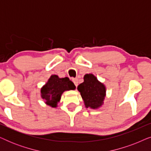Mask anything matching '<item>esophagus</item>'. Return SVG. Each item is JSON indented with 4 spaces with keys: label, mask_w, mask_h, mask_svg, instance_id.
I'll list each match as a JSON object with an SVG mask.
<instances>
[{
    "label": "esophagus",
    "mask_w": 151,
    "mask_h": 151,
    "mask_svg": "<svg viewBox=\"0 0 151 151\" xmlns=\"http://www.w3.org/2000/svg\"><path fill=\"white\" fill-rule=\"evenodd\" d=\"M72 81H73V82L74 83V84L76 85V86H78V78H72Z\"/></svg>",
    "instance_id": "esophagus-1"
}]
</instances>
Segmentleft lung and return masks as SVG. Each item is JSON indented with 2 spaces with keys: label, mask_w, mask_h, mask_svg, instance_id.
<instances>
[{
  "label": "left lung",
  "mask_w": 151,
  "mask_h": 151,
  "mask_svg": "<svg viewBox=\"0 0 151 151\" xmlns=\"http://www.w3.org/2000/svg\"><path fill=\"white\" fill-rule=\"evenodd\" d=\"M78 89L86 108L97 109L102 105L106 88L93 74H86L84 76V82L78 85Z\"/></svg>",
  "instance_id": "obj_1"
}]
</instances>
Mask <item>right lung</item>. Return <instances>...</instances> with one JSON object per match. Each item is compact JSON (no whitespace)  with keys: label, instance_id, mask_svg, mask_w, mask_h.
Instances as JSON below:
<instances>
[{"label":"right lung","instance_id":"add662e5","mask_svg":"<svg viewBox=\"0 0 151 151\" xmlns=\"http://www.w3.org/2000/svg\"><path fill=\"white\" fill-rule=\"evenodd\" d=\"M76 86L69 78H60L58 76L53 75L41 89V96L49 106L56 107L62 93L65 91L74 90Z\"/></svg>","mask_w":151,"mask_h":151}]
</instances>
